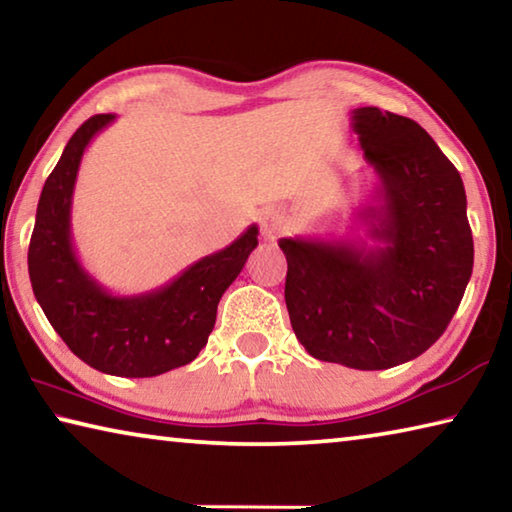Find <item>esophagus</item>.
<instances>
[{
  "mask_svg": "<svg viewBox=\"0 0 512 512\" xmlns=\"http://www.w3.org/2000/svg\"><path fill=\"white\" fill-rule=\"evenodd\" d=\"M259 228H262L264 239L273 241L280 232H284V228H287V221H284V216L280 212L268 210L262 214V219H259Z\"/></svg>",
  "mask_w": 512,
  "mask_h": 512,
  "instance_id": "obj_1",
  "label": "esophagus"
}]
</instances>
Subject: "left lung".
Returning a JSON list of instances; mask_svg holds the SVG:
<instances>
[{
	"instance_id": "obj_1",
	"label": "left lung",
	"mask_w": 512,
	"mask_h": 512,
	"mask_svg": "<svg viewBox=\"0 0 512 512\" xmlns=\"http://www.w3.org/2000/svg\"><path fill=\"white\" fill-rule=\"evenodd\" d=\"M377 173L359 212L366 237L277 241L291 327L314 359L386 370L420 357L461 305L474 266L461 173L409 117L352 110Z\"/></svg>"
}]
</instances>
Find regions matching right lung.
Returning a JSON list of instances; mask_svg holds the SVG:
<instances>
[{
    "instance_id": "1",
    "label": "right lung",
    "mask_w": 512,
    "mask_h": 512,
    "mask_svg": "<svg viewBox=\"0 0 512 512\" xmlns=\"http://www.w3.org/2000/svg\"><path fill=\"white\" fill-rule=\"evenodd\" d=\"M115 115H94L67 142L42 187L29 244L38 305L76 357L115 377H155L187 366L212 334L216 307L257 248V225L171 282L115 296L85 271L72 244V196L88 144Z\"/></svg>"
}]
</instances>
